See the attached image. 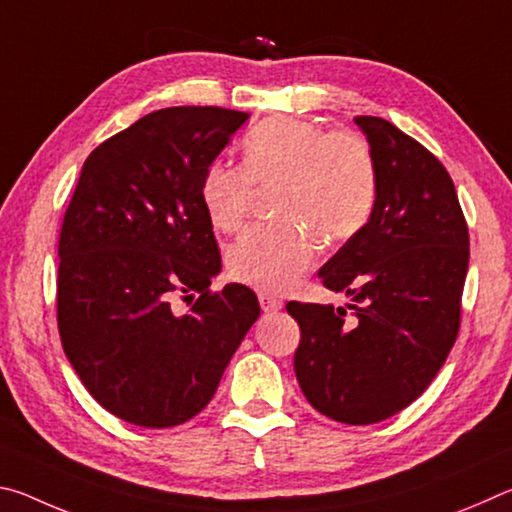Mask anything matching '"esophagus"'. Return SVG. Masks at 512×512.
<instances>
[{
	"mask_svg": "<svg viewBox=\"0 0 512 512\" xmlns=\"http://www.w3.org/2000/svg\"><path fill=\"white\" fill-rule=\"evenodd\" d=\"M259 305H262V311H266V314H273V311L282 309V300L268 296V293H259Z\"/></svg>",
	"mask_w": 512,
	"mask_h": 512,
	"instance_id": "34e87169",
	"label": "esophagus"
}]
</instances>
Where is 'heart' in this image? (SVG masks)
Returning a JSON list of instances; mask_svg holds the SVG:
<instances>
[{
	"label": "heart",
	"instance_id": "b5f03b06",
	"mask_svg": "<svg viewBox=\"0 0 512 512\" xmlns=\"http://www.w3.org/2000/svg\"><path fill=\"white\" fill-rule=\"evenodd\" d=\"M241 158V167L212 162L198 194L216 230L237 232L253 207L255 185H280L275 210L287 221L255 225L228 250L230 275L259 291H289L316 264L320 237L350 239L375 210V155L348 128L266 119L241 140Z\"/></svg>",
	"mask_w": 512,
	"mask_h": 512
}]
</instances>
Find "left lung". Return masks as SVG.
<instances>
[{
  "mask_svg": "<svg viewBox=\"0 0 512 512\" xmlns=\"http://www.w3.org/2000/svg\"><path fill=\"white\" fill-rule=\"evenodd\" d=\"M377 162L363 230L320 268L348 309L287 302L300 325L293 357L307 402L327 418L372 424L427 391L461 329L470 235L447 169L381 117H354Z\"/></svg>",
  "mask_w": 512,
  "mask_h": 512,
  "instance_id": "8db88e82",
  "label": "left lung"
}]
</instances>
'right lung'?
Wrapping results in <instances>:
<instances>
[{
  "instance_id": "obj_1",
  "label": "right lung",
  "mask_w": 512,
  "mask_h": 512,
  "mask_svg": "<svg viewBox=\"0 0 512 512\" xmlns=\"http://www.w3.org/2000/svg\"><path fill=\"white\" fill-rule=\"evenodd\" d=\"M246 119L216 106L144 115L88 155L67 205L60 341L94 400L137 427H176L201 413L259 316L244 284L210 289L221 253L198 194ZM173 297L190 311L178 315Z\"/></svg>"
}]
</instances>
